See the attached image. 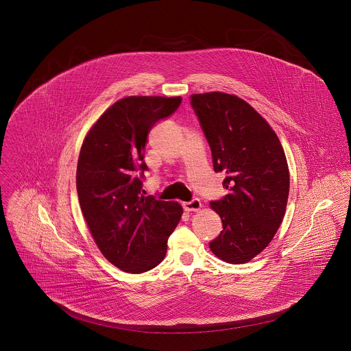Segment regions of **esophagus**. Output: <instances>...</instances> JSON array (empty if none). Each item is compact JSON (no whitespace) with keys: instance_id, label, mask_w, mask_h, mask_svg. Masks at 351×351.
I'll return each mask as SVG.
<instances>
[{"instance_id":"esophagus-1","label":"esophagus","mask_w":351,"mask_h":351,"mask_svg":"<svg viewBox=\"0 0 351 351\" xmlns=\"http://www.w3.org/2000/svg\"><path fill=\"white\" fill-rule=\"evenodd\" d=\"M183 208L188 212H196L201 208V201L199 199H193L188 202H184Z\"/></svg>"}]
</instances>
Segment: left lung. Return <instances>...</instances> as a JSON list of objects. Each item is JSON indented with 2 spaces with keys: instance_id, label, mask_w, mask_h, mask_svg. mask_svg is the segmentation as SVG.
Masks as SVG:
<instances>
[{
  "instance_id": "left-lung-1",
  "label": "left lung",
  "mask_w": 351,
  "mask_h": 351,
  "mask_svg": "<svg viewBox=\"0 0 351 351\" xmlns=\"http://www.w3.org/2000/svg\"><path fill=\"white\" fill-rule=\"evenodd\" d=\"M191 106L212 151L216 172L228 189L210 206L223 230L209 247L228 263H246L265 250L283 221L289 172L282 143L266 119L233 95L191 96Z\"/></svg>"
}]
</instances>
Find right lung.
<instances>
[{
  "label": "right lung",
  "mask_w": 351,
  "mask_h": 351,
  "mask_svg": "<svg viewBox=\"0 0 351 351\" xmlns=\"http://www.w3.org/2000/svg\"><path fill=\"white\" fill-rule=\"evenodd\" d=\"M180 104L182 97L117 101L93 125L80 150L76 186L84 218L102 255L125 272L156 267L183 215L178 202L142 195L147 135Z\"/></svg>",
  "instance_id": "right-lung-1"
}]
</instances>
